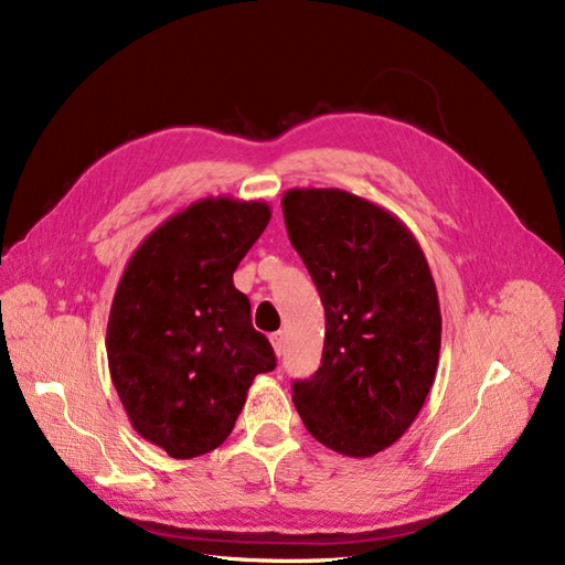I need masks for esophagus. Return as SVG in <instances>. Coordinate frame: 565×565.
Wrapping results in <instances>:
<instances>
[{"mask_svg": "<svg viewBox=\"0 0 565 565\" xmlns=\"http://www.w3.org/2000/svg\"><path fill=\"white\" fill-rule=\"evenodd\" d=\"M269 342H271V348H275L277 356H281V352H284V333H281V331L271 333V335H269Z\"/></svg>", "mask_w": 565, "mask_h": 565, "instance_id": "esophagus-1", "label": "esophagus"}]
</instances>
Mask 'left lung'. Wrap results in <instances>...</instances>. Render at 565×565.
<instances>
[{"mask_svg": "<svg viewBox=\"0 0 565 565\" xmlns=\"http://www.w3.org/2000/svg\"><path fill=\"white\" fill-rule=\"evenodd\" d=\"M281 209L326 312L321 366L294 382V404L319 444L371 458L413 425L439 366L427 258L394 213L352 192L296 188Z\"/></svg>", "mask_w": 565, "mask_h": 565, "instance_id": "obj_1", "label": "left lung"}]
</instances>
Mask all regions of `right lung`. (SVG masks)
<instances>
[{
	"label": "right lung",
	"instance_id": "1",
	"mask_svg": "<svg viewBox=\"0 0 565 565\" xmlns=\"http://www.w3.org/2000/svg\"><path fill=\"white\" fill-rule=\"evenodd\" d=\"M269 204L206 196L163 221L126 265L107 319V366L131 427L175 460L221 446L258 373L277 366L232 275Z\"/></svg>",
	"mask_w": 565,
	"mask_h": 565
}]
</instances>
